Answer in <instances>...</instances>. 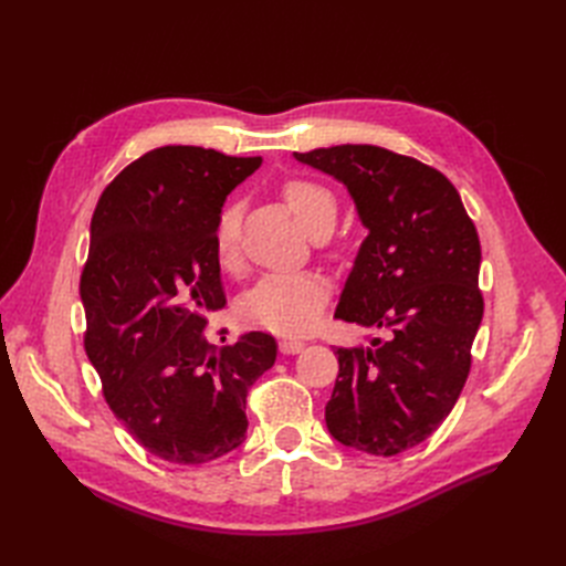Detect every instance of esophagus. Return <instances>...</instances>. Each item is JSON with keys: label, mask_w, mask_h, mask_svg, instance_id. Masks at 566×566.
I'll return each instance as SVG.
<instances>
[{"label": "esophagus", "mask_w": 566, "mask_h": 566, "mask_svg": "<svg viewBox=\"0 0 566 566\" xmlns=\"http://www.w3.org/2000/svg\"><path fill=\"white\" fill-rule=\"evenodd\" d=\"M306 345L302 339H293V337H283L281 339V352L283 354H300Z\"/></svg>", "instance_id": "obj_1"}]
</instances>
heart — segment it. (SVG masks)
<instances>
[{
  "mask_svg": "<svg viewBox=\"0 0 566 566\" xmlns=\"http://www.w3.org/2000/svg\"><path fill=\"white\" fill-rule=\"evenodd\" d=\"M283 200L300 221V227L312 233L333 229L337 217V198L331 188L312 179H290L281 188ZM243 208L238 200L224 205L214 229V252L224 269H233L241 245ZM331 295V285L321 273H269L241 302V314L248 323L260 325L271 333L302 335L314 328L321 306Z\"/></svg>",
  "mask_w": 566,
  "mask_h": 566,
  "instance_id": "obj_1",
  "label": "heart"
}]
</instances>
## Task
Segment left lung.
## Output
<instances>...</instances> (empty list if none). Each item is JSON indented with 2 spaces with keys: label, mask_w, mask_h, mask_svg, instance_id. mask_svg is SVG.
Masks as SVG:
<instances>
[{
  "label": "left lung",
  "mask_w": 566,
  "mask_h": 566,
  "mask_svg": "<svg viewBox=\"0 0 566 566\" xmlns=\"http://www.w3.org/2000/svg\"><path fill=\"white\" fill-rule=\"evenodd\" d=\"M293 156L345 186L368 231L335 316L385 333L337 347L325 424L349 449L403 453L447 420L468 380L484 316L476 229L455 186L416 158L364 144Z\"/></svg>",
  "instance_id": "obj_1"
}]
</instances>
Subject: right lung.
Here are the masks:
<instances>
[{"instance_id":"obj_1","label":"right lung","mask_w":566,"mask_h":566,"mask_svg":"<svg viewBox=\"0 0 566 566\" xmlns=\"http://www.w3.org/2000/svg\"><path fill=\"white\" fill-rule=\"evenodd\" d=\"M260 165L200 146L148 150L108 184L92 217L84 349L115 418L175 465L243 447L248 391L276 361L266 333L221 347L208 339V316L227 306L217 219Z\"/></svg>"}]
</instances>
